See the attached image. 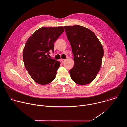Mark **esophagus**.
I'll return each instance as SVG.
<instances>
[{
    "label": "esophagus",
    "mask_w": 127,
    "mask_h": 127,
    "mask_svg": "<svg viewBox=\"0 0 127 127\" xmlns=\"http://www.w3.org/2000/svg\"><path fill=\"white\" fill-rule=\"evenodd\" d=\"M66 61V59H61V61L62 62H64Z\"/></svg>",
    "instance_id": "34e87169"
}]
</instances>
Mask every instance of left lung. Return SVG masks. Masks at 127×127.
Instances as JSON below:
<instances>
[{
    "label": "left lung",
    "instance_id": "1",
    "mask_svg": "<svg viewBox=\"0 0 127 127\" xmlns=\"http://www.w3.org/2000/svg\"><path fill=\"white\" fill-rule=\"evenodd\" d=\"M74 55V66L70 70L72 80L79 85L92 82L100 69L104 51L96 35L79 25L65 26Z\"/></svg>",
    "mask_w": 127,
    "mask_h": 127
}]
</instances>
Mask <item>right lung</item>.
Masks as SVG:
<instances>
[{
    "instance_id": "1",
    "label": "right lung",
    "mask_w": 127,
    "mask_h": 127,
    "mask_svg": "<svg viewBox=\"0 0 127 127\" xmlns=\"http://www.w3.org/2000/svg\"><path fill=\"white\" fill-rule=\"evenodd\" d=\"M64 32L63 27H42L27 40L23 60L29 75L37 83L47 84L55 79L60 63L49 58V53L50 51L54 52V43Z\"/></svg>"
}]
</instances>
